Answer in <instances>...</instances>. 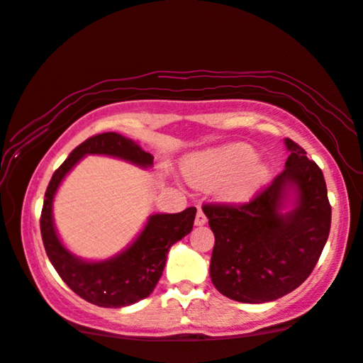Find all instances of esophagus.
Here are the masks:
<instances>
[{"label":"esophagus","mask_w":363,"mask_h":363,"mask_svg":"<svg viewBox=\"0 0 363 363\" xmlns=\"http://www.w3.org/2000/svg\"><path fill=\"white\" fill-rule=\"evenodd\" d=\"M206 215L205 213H203L201 210H198V213H196V218H195V225L196 226H203V225H206Z\"/></svg>","instance_id":"1"}]
</instances>
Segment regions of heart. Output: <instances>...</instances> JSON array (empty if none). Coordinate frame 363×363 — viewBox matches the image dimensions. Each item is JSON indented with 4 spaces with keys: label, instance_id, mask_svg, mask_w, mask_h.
Instances as JSON below:
<instances>
[{
    "label": "heart",
    "instance_id": "b5f03b06",
    "mask_svg": "<svg viewBox=\"0 0 363 363\" xmlns=\"http://www.w3.org/2000/svg\"><path fill=\"white\" fill-rule=\"evenodd\" d=\"M183 175L200 190L216 188L220 200L242 203L251 200L269 182V165L257 158L256 148L233 142L193 153L183 163Z\"/></svg>",
    "mask_w": 363,
    "mask_h": 363
}]
</instances>
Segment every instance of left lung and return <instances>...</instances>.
Segmentation results:
<instances>
[{
	"mask_svg": "<svg viewBox=\"0 0 363 363\" xmlns=\"http://www.w3.org/2000/svg\"><path fill=\"white\" fill-rule=\"evenodd\" d=\"M284 145V172L255 200L203 206L215 235L211 282L233 301L262 304L289 294L309 277L329 238L322 170L291 138Z\"/></svg>",
	"mask_w": 363,
	"mask_h": 363,
	"instance_id": "left-lung-1",
	"label": "left lung"
}]
</instances>
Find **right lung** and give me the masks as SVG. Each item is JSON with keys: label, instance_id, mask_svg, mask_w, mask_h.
I'll return each mask as SVG.
<instances>
[{"label": "right lung", "instance_id": "right-lung-1", "mask_svg": "<svg viewBox=\"0 0 363 363\" xmlns=\"http://www.w3.org/2000/svg\"><path fill=\"white\" fill-rule=\"evenodd\" d=\"M86 155L121 158L140 168L153 165V155L137 142L116 132L99 133L74 148L49 182L41 213V236L46 255L61 279L91 304L125 307L145 299L162 277L170 247L191 231L196 208L182 213H155L143 230L118 255L102 261L82 259L62 245L52 216L54 196L67 173Z\"/></svg>", "mask_w": 363, "mask_h": 363}]
</instances>
